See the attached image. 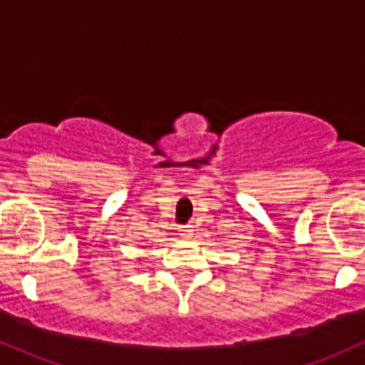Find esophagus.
<instances>
[{
	"label": "esophagus",
	"mask_w": 365,
	"mask_h": 365,
	"mask_svg": "<svg viewBox=\"0 0 365 365\" xmlns=\"http://www.w3.org/2000/svg\"><path fill=\"white\" fill-rule=\"evenodd\" d=\"M180 235H182L183 238H190L192 232L188 230V226H182V228H180Z\"/></svg>",
	"instance_id": "obj_1"
}]
</instances>
